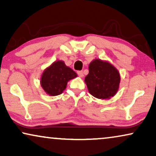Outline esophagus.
<instances>
[{
  "label": "esophagus",
  "mask_w": 156,
  "mask_h": 156,
  "mask_svg": "<svg viewBox=\"0 0 156 156\" xmlns=\"http://www.w3.org/2000/svg\"><path fill=\"white\" fill-rule=\"evenodd\" d=\"M77 73H78V75L80 77H83V71H80H80L77 72Z\"/></svg>",
  "instance_id": "esophagus-1"
}]
</instances>
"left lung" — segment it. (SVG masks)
I'll return each mask as SVG.
<instances>
[{"instance_id":"left-lung-1","label":"left lung","mask_w":156,"mask_h":156,"mask_svg":"<svg viewBox=\"0 0 156 156\" xmlns=\"http://www.w3.org/2000/svg\"><path fill=\"white\" fill-rule=\"evenodd\" d=\"M89 73L85 82L89 93L99 99H109L119 88L120 76L118 70L107 61L95 59L89 64Z\"/></svg>"}]
</instances>
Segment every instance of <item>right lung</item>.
Here are the masks:
<instances>
[{"instance_id": "right-lung-1", "label": "right lung", "mask_w": 156, "mask_h": 156, "mask_svg": "<svg viewBox=\"0 0 156 156\" xmlns=\"http://www.w3.org/2000/svg\"><path fill=\"white\" fill-rule=\"evenodd\" d=\"M77 77V73L66 66L62 61H57L44 70L41 85L45 92L51 96L60 95L66 88L68 82Z\"/></svg>"}]
</instances>
